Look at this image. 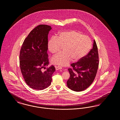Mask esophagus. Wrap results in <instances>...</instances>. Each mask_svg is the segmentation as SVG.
I'll list each match as a JSON object with an SVG mask.
<instances>
[{"mask_svg":"<svg viewBox=\"0 0 120 120\" xmlns=\"http://www.w3.org/2000/svg\"><path fill=\"white\" fill-rule=\"evenodd\" d=\"M55 68H56V70H61L62 69V68L60 66H57V67H55Z\"/></svg>","mask_w":120,"mask_h":120,"instance_id":"1","label":"esophagus"}]
</instances>
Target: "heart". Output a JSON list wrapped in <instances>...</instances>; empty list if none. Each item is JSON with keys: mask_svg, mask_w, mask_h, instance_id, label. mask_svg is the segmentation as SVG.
Here are the masks:
<instances>
[{"mask_svg": "<svg viewBox=\"0 0 120 120\" xmlns=\"http://www.w3.org/2000/svg\"><path fill=\"white\" fill-rule=\"evenodd\" d=\"M47 46L52 54L57 53L63 46L64 52L54 56L52 62L54 64L66 66L72 59L76 61L86 56L91 49L92 42L88 36L79 31L71 30L60 32L57 37H52L48 42Z\"/></svg>", "mask_w": 120, "mask_h": 120, "instance_id": "1", "label": "heart"}]
</instances>
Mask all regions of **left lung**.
I'll list each match as a JSON object with an SVG mask.
<instances>
[{"label":"left lung","mask_w":120,"mask_h":120,"mask_svg":"<svg viewBox=\"0 0 120 120\" xmlns=\"http://www.w3.org/2000/svg\"><path fill=\"white\" fill-rule=\"evenodd\" d=\"M97 44L94 40L93 48L89 53L77 62L72 63L69 68L70 76L67 83L75 91H82L91 85L97 74L99 64Z\"/></svg>","instance_id":"1"}]
</instances>
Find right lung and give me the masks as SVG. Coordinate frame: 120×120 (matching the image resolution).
Segmentation results:
<instances>
[{"instance_id": "obj_1", "label": "right lung", "mask_w": 120, "mask_h": 120, "mask_svg": "<svg viewBox=\"0 0 120 120\" xmlns=\"http://www.w3.org/2000/svg\"><path fill=\"white\" fill-rule=\"evenodd\" d=\"M51 27L40 25L32 30L24 41L19 55L20 67L23 78L31 88L43 90L51 85L55 71L49 64L47 54L48 36Z\"/></svg>"}]
</instances>
